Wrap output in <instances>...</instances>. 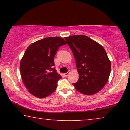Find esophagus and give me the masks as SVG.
I'll return each instance as SVG.
<instances>
[{
  "mask_svg": "<svg viewBox=\"0 0 130 130\" xmlns=\"http://www.w3.org/2000/svg\"><path fill=\"white\" fill-rule=\"evenodd\" d=\"M69 72H67V73L64 74V76L66 77H68V76L69 75Z\"/></svg>",
  "mask_w": 130,
  "mask_h": 130,
  "instance_id": "obj_1",
  "label": "esophagus"
}]
</instances>
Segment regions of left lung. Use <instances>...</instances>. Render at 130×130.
Segmentation results:
<instances>
[{"instance_id": "8db88e82", "label": "left lung", "mask_w": 130, "mask_h": 130, "mask_svg": "<svg viewBox=\"0 0 130 130\" xmlns=\"http://www.w3.org/2000/svg\"><path fill=\"white\" fill-rule=\"evenodd\" d=\"M73 52L79 79L73 84L77 91L92 95L106 84L111 73V63L104 48L84 35L65 37Z\"/></svg>"}]
</instances>
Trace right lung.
Here are the masks:
<instances>
[{
  "mask_svg": "<svg viewBox=\"0 0 130 130\" xmlns=\"http://www.w3.org/2000/svg\"><path fill=\"white\" fill-rule=\"evenodd\" d=\"M67 42L61 37H47L32 43L25 52L20 62L21 75L30 93L38 98L49 96L62 78L53 67L59 47Z\"/></svg>",
  "mask_w": 130,
  "mask_h": 130,
  "instance_id": "obj_1",
  "label": "right lung"
}]
</instances>
